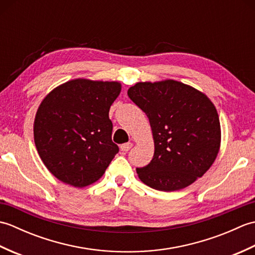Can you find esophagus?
<instances>
[{"mask_svg":"<svg viewBox=\"0 0 255 255\" xmlns=\"http://www.w3.org/2000/svg\"><path fill=\"white\" fill-rule=\"evenodd\" d=\"M131 148H132L131 142H127V143H124L121 145V150L123 151V152H127V151H129Z\"/></svg>","mask_w":255,"mask_h":255,"instance_id":"obj_1","label":"esophagus"}]
</instances>
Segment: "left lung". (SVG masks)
I'll use <instances>...</instances> for the list:
<instances>
[{"label": "left lung", "instance_id": "obj_1", "mask_svg": "<svg viewBox=\"0 0 255 255\" xmlns=\"http://www.w3.org/2000/svg\"><path fill=\"white\" fill-rule=\"evenodd\" d=\"M128 96L148 116L154 154L137 167L145 185L162 192L178 191L203 176L220 147V123L215 105L192 86L165 80L139 82Z\"/></svg>", "mask_w": 255, "mask_h": 255}]
</instances>
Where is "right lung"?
Masks as SVG:
<instances>
[{"mask_svg": "<svg viewBox=\"0 0 255 255\" xmlns=\"http://www.w3.org/2000/svg\"><path fill=\"white\" fill-rule=\"evenodd\" d=\"M118 82L77 79L59 85L38 107L34 139L51 174L74 187L100 180L119 148L108 116Z\"/></svg>", "mask_w": 255, "mask_h": 255, "instance_id": "obj_1", "label": "right lung"}]
</instances>
